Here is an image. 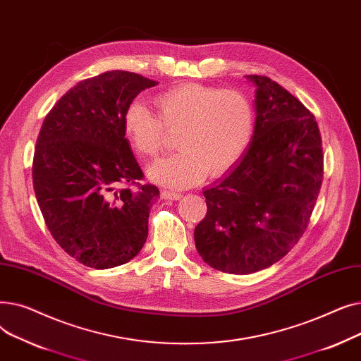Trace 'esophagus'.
<instances>
[{"label": "esophagus", "mask_w": 361, "mask_h": 361, "mask_svg": "<svg viewBox=\"0 0 361 361\" xmlns=\"http://www.w3.org/2000/svg\"><path fill=\"white\" fill-rule=\"evenodd\" d=\"M161 196H162V199H166V200H178L183 197L181 193L171 192V190H161Z\"/></svg>", "instance_id": "34e87169"}]
</instances>
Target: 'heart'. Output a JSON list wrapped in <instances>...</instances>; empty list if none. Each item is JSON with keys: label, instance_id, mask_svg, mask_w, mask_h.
<instances>
[{"label": "heart", "instance_id": "obj_1", "mask_svg": "<svg viewBox=\"0 0 361 361\" xmlns=\"http://www.w3.org/2000/svg\"><path fill=\"white\" fill-rule=\"evenodd\" d=\"M158 116L143 102H131L124 114V135L145 159H155L165 147L166 133L177 135V154L149 168L152 180L188 187L209 173L233 168L252 145L256 112L252 101L235 89L185 83L155 98Z\"/></svg>", "mask_w": 361, "mask_h": 361}]
</instances>
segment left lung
<instances>
[{
	"instance_id": "1",
	"label": "left lung",
	"mask_w": 361,
	"mask_h": 361,
	"mask_svg": "<svg viewBox=\"0 0 361 361\" xmlns=\"http://www.w3.org/2000/svg\"><path fill=\"white\" fill-rule=\"evenodd\" d=\"M247 78L257 86L252 145L228 176L203 192L207 212L195 230L202 259L240 275L271 267L294 247L324 180L313 114L267 75Z\"/></svg>"
}]
</instances>
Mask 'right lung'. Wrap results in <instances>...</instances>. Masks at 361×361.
<instances>
[{
    "mask_svg": "<svg viewBox=\"0 0 361 361\" xmlns=\"http://www.w3.org/2000/svg\"><path fill=\"white\" fill-rule=\"evenodd\" d=\"M158 82L112 70L82 80L47 114L32 178L54 240L85 267L108 269L137 256L158 187L145 178L124 135V114Z\"/></svg>",
    "mask_w": 361,
    "mask_h": 361,
    "instance_id": "obj_1",
    "label": "right lung"
}]
</instances>
